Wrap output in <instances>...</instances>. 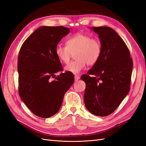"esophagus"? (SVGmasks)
Listing matches in <instances>:
<instances>
[{"mask_svg":"<svg viewBox=\"0 0 146 146\" xmlns=\"http://www.w3.org/2000/svg\"><path fill=\"white\" fill-rule=\"evenodd\" d=\"M74 78H75V81H77L80 79V76H78V75H76V76H74Z\"/></svg>","mask_w":146,"mask_h":146,"instance_id":"obj_1","label":"esophagus"}]
</instances>
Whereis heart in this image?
Instances as JSON below:
<instances>
[{
    "mask_svg": "<svg viewBox=\"0 0 146 146\" xmlns=\"http://www.w3.org/2000/svg\"><path fill=\"white\" fill-rule=\"evenodd\" d=\"M66 45H57L55 54L61 62L68 64L75 52L74 57L76 60L65 67L66 71L74 74L80 73L86 63L88 65L96 63L102 54L100 41L85 33H77L70 36L66 40Z\"/></svg>",
    "mask_w": 146,
    "mask_h": 146,
    "instance_id": "obj_1",
    "label": "heart"
}]
</instances>
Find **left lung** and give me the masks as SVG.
<instances>
[{"instance_id": "8db88e82", "label": "left lung", "mask_w": 146, "mask_h": 146, "mask_svg": "<svg viewBox=\"0 0 146 146\" xmlns=\"http://www.w3.org/2000/svg\"><path fill=\"white\" fill-rule=\"evenodd\" d=\"M99 35L102 54L92 68L83 74L84 102L94 115L107 116L113 113L129 93L133 60L126 44L113 29L92 28Z\"/></svg>"}]
</instances>
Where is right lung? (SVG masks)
Segmentation results:
<instances>
[{
	"mask_svg": "<svg viewBox=\"0 0 146 146\" xmlns=\"http://www.w3.org/2000/svg\"><path fill=\"white\" fill-rule=\"evenodd\" d=\"M69 30L63 26H42L31 34L20 48L17 60L19 94L38 117H50L58 112L65 92L74 82L71 72L55 76L63 70L55 48Z\"/></svg>",
	"mask_w": 146,
	"mask_h": 146,
	"instance_id": "obj_1",
	"label": "right lung"
}]
</instances>
